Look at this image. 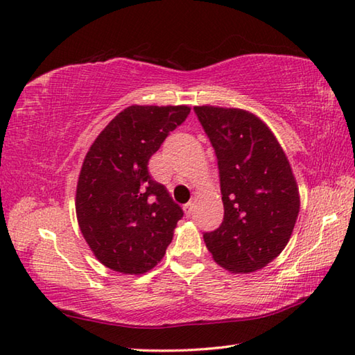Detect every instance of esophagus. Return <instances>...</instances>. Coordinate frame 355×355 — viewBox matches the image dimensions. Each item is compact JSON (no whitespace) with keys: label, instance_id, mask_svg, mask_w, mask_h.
Masks as SVG:
<instances>
[{"label":"esophagus","instance_id":"esophagus-1","mask_svg":"<svg viewBox=\"0 0 355 355\" xmlns=\"http://www.w3.org/2000/svg\"><path fill=\"white\" fill-rule=\"evenodd\" d=\"M193 205L194 203H191V202H188L187 205H184V211H185V214L190 217L191 214H193Z\"/></svg>","mask_w":355,"mask_h":355}]
</instances>
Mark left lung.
I'll return each mask as SVG.
<instances>
[{
  "label": "left lung",
  "mask_w": 355,
  "mask_h": 355,
  "mask_svg": "<svg viewBox=\"0 0 355 355\" xmlns=\"http://www.w3.org/2000/svg\"><path fill=\"white\" fill-rule=\"evenodd\" d=\"M216 150L223 222L203 240L231 273L263 269L291 237L301 207L299 188L277 137L261 118L239 107L194 106Z\"/></svg>",
  "instance_id": "left-lung-1"
}]
</instances>
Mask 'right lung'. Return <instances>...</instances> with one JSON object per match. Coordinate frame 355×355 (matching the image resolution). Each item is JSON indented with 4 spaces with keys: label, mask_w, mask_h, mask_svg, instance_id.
<instances>
[{
    "label": "right lung",
    "mask_w": 355,
    "mask_h": 355,
    "mask_svg": "<svg viewBox=\"0 0 355 355\" xmlns=\"http://www.w3.org/2000/svg\"><path fill=\"white\" fill-rule=\"evenodd\" d=\"M191 107L133 105L118 114L86 153L76 214L92 254L111 270L141 275L161 261L184 216L148 159Z\"/></svg>",
    "instance_id": "obj_1"
}]
</instances>
